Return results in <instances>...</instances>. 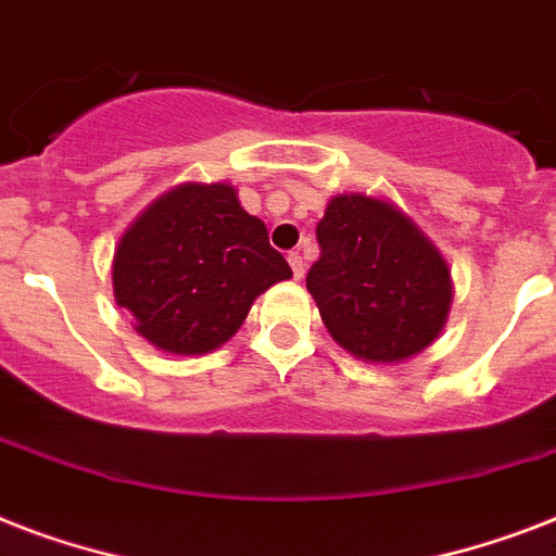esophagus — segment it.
<instances>
[{"instance_id":"esophagus-1","label":"esophagus","mask_w":556,"mask_h":556,"mask_svg":"<svg viewBox=\"0 0 556 556\" xmlns=\"http://www.w3.org/2000/svg\"><path fill=\"white\" fill-rule=\"evenodd\" d=\"M288 265H291V270H294V279H303L305 262H303V256H300V253H296V251L288 253Z\"/></svg>"}]
</instances>
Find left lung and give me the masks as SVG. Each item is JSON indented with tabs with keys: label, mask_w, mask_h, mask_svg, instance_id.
Wrapping results in <instances>:
<instances>
[{
	"label": "left lung",
	"mask_w": 556,
	"mask_h": 556,
	"mask_svg": "<svg viewBox=\"0 0 556 556\" xmlns=\"http://www.w3.org/2000/svg\"><path fill=\"white\" fill-rule=\"evenodd\" d=\"M320 260L305 286L331 338L369 364L418 355L447 323L450 268L395 204L334 195L317 225Z\"/></svg>",
	"instance_id": "8db88e82"
}]
</instances>
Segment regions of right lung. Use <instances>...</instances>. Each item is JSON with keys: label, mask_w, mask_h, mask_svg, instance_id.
<instances>
[{"label": "right lung", "mask_w": 556, "mask_h": 556, "mask_svg": "<svg viewBox=\"0 0 556 556\" xmlns=\"http://www.w3.org/2000/svg\"><path fill=\"white\" fill-rule=\"evenodd\" d=\"M291 277L265 222L230 185H181L152 201L121 236L112 286L135 331L173 355H204L230 340L253 300Z\"/></svg>", "instance_id": "obj_1"}]
</instances>
